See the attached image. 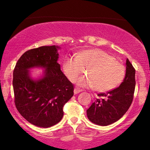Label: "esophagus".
<instances>
[{
    "label": "esophagus",
    "mask_w": 150,
    "mask_h": 150,
    "mask_svg": "<svg viewBox=\"0 0 150 150\" xmlns=\"http://www.w3.org/2000/svg\"><path fill=\"white\" fill-rule=\"evenodd\" d=\"M81 91H82V89H80V88H74V94H78L79 93H80Z\"/></svg>",
    "instance_id": "34e87169"
}]
</instances>
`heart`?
<instances>
[{"mask_svg": "<svg viewBox=\"0 0 150 150\" xmlns=\"http://www.w3.org/2000/svg\"><path fill=\"white\" fill-rule=\"evenodd\" d=\"M85 69L88 76L78 79V85L95 88L101 93L118 87L126 74L122 63L101 49L84 50L77 56H67L63 63V70L71 81L85 72Z\"/></svg>", "mask_w": 150, "mask_h": 150, "instance_id": "1", "label": "heart"}]
</instances>
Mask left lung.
Returning <instances> with one entry per match:
<instances>
[{
    "label": "left lung",
    "mask_w": 150,
    "mask_h": 150,
    "mask_svg": "<svg viewBox=\"0 0 150 150\" xmlns=\"http://www.w3.org/2000/svg\"><path fill=\"white\" fill-rule=\"evenodd\" d=\"M134 88L135 70L127 59L123 82L115 89L97 95L99 98L86 110L88 118L91 122L100 126H107L118 121L131 106Z\"/></svg>",
    "instance_id": "1"
}]
</instances>
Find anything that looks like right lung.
I'll return each instance as SVG.
<instances>
[{
  "label": "right lung",
  "mask_w": 150,
  "mask_h": 150,
  "mask_svg": "<svg viewBox=\"0 0 150 150\" xmlns=\"http://www.w3.org/2000/svg\"><path fill=\"white\" fill-rule=\"evenodd\" d=\"M60 47L43 46L25 52L13 70L15 104L21 116L36 127L48 128L64 116L63 107L74 95V85L57 63ZM45 70L39 79H32L29 70Z\"/></svg>",
  "instance_id": "obj_1"
}]
</instances>
